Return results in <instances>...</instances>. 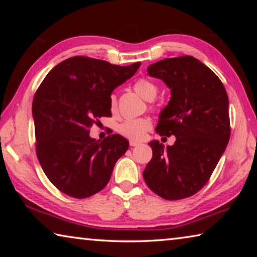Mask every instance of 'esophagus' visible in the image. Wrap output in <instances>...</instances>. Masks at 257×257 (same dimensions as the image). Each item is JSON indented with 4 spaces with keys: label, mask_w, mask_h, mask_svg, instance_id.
<instances>
[{
    "label": "esophagus",
    "mask_w": 257,
    "mask_h": 257,
    "mask_svg": "<svg viewBox=\"0 0 257 257\" xmlns=\"http://www.w3.org/2000/svg\"><path fill=\"white\" fill-rule=\"evenodd\" d=\"M129 145L132 146V147H135V146L139 145V143H138V142H136V141H130V142H129Z\"/></svg>",
    "instance_id": "1"
}]
</instances>
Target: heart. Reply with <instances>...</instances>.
Here are the masks:
<instances>
[{"label": "heart", "mask_w": 257, "mask_h": 257, "mask_svg": "<svg viewBox=\"0 0 257 257\" xmlns=\"http://www.w3.org/2000/svg\"><path fill=\"white\" fill-rule=\"evenodd\" d=\"M134 89L139 96L144 98L145 101H153L158 95L159 88L153 81L149 79H138L134 84ZM116 107V97L115 95L110 96V108L111 111H114ZM151 128V121L145 118H137V119H127L123 122L118 125V132L122 136L127 137L133 141H138L144 137L147 130Z\"/></svg>", "instance_id": "obj_1"}]
</instances>
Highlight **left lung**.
Returning a JSON list of instances; mask_svg holds the SVG:
<instances>
[{
	"mask_svg": "<svg viewBox=\"0 0 257 257\" xmlns=\"http://www.w3.org/2000/svg\"><path fill=\"white\" fill-rule=\"evenodd\" d=\"M147 73L171 90L155 132L177 138L167 147L159 141L149 143L153 158L143 177L149 188L164 199L189 197L210 179L228 145L227 92L210 68L189 55L161 60L151 64Z\"/></svg>",
	"mask_w": 257,
	"mask_h": 257,
	"instance_id": "left-lung-1",
	"label": "left lung"
}]
</instances>
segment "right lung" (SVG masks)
I'll list each match as a JSON object with an SVG mask.
<instances>
[{
  "label": "right lung",
  "mask_w": 257,
  "mask_h": 257,
  "mask_svg": "<svg viewBox=\"0 0 257 257\" xmlns=\"http://www.w3.org/2000/svg\"><path fill=\"white\" fill-rule=\"evenodd\" d=\"M141 62L127 67L73 56L47 73L33 101L36 153L49 180L62 193L86 198L101 191L129 142L118 134L96 141L89 128L110 116V96Z\"/></svg>",
  "instance_id": "1"
}]
</instances>
